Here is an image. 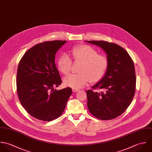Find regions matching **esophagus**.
I'll return each instance as SVG.
<instances>
[{
	"label": "esophagus",
	"instance_id": "esophagus-1",
	"mask_svg": "<svg viewBox=\"0 0 152 152\" xmlns=\"http://www.w3.org/2000/svg\"><path fill=\"white\" fill-rule=\"evenodd\" d=\"M79 91V89H72V91H73V92H77V91Z\"/></svg>",
	"mask_w": 152,
	"mask_h": 152
}]
</instances>
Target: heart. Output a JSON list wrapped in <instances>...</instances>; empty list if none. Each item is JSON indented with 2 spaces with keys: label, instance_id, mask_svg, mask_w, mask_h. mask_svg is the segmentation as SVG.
I'll list each match as a JSON object with an SVG mask.
<instances>
[{
  "label": "heart",
  "instance_id": "1",
  "mask_svg": "<svg viewBox=\"0 0 152 152\" xmlns=\"http://www.w3.org/2000/svg\"><path fill=\"white\" fill-rule=\"evenodd\" d=\"M71 53L75 61H80L77 74H72L66 77L63 83L73 89H80L89 81L91 83L99 81L105 74L108 67V60L104 56L98 55L97 52L91 46L84 45L74 47ZM58 69L64 75L71 69L72 60L66 54L61 55L57 62Z\"/></svg>",
  "mask_w": 152,
  "mask_h": 152
}]
</instances>
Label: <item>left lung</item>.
Segmentation results:
<instances>
[{"mask_svg": "<svg viewBox=\"0 0 152 152\" xmlns=\"http://www.w3.org/2000/svg\"><path fill=\"white\" fill-rule=\"evenodd\" d=\"M86 42L101 48L106 53L108 67L103 77L86 91L89 112L101 120L113 119L130 104L136 89V74L133 61L121 46L106 41ZM96 88L102 92L93 91Z\"/></svg>", "mask_w": 152, "mask_h": 152, "instance_id": "obj_1", "label": "left lung"}]
</instances>
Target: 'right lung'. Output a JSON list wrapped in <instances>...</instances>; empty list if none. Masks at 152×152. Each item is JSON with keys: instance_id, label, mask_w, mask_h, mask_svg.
<instances>
[{"instance_id": "right-lung-1", "label": "right lung", "mask_w": 152, "mask_h": 152, "mask_svg": "<svg viewBox=\"0 0 152 152\" xmlns=\"http://www.w3.org/2000/svg\"><path fill=\"white\" fill-rule=\"evenodd\" d=\"M67 41L53 40L36 45L20 61L17 72V92L20 103L33 118L49 121L63 112L72 93L69 87L54 89L61 83L55 55Z\"/></svg>"}]
</instances>
